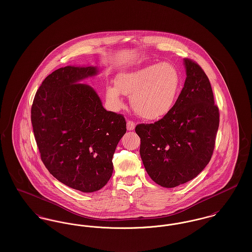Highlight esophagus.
Here are the masks:
<instances>
[{
	"label": "esophagus",
	"instance_id": "1",
	"mask_svg": "<svg viewBox=\"0 0 252 252\" xmlns=\"http://www.w3.org/2000/svg\"><path fill=\"white\" fill-rule=\"evenodd\" d=\"M135 126H136V123H135L134 121H127V123H126V128H127V130H129V131L134 130V128H135Z\"/></svg>",
	"mask_w": 252,
	"mask_h": 252
}]
</instances>
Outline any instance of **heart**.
I'll return each instance as SVG.
<instances>
[{
  "instance_id": "1",
  "label": "heart",
  "mask_w": 252,
  "mask_h": 252,
  "mask_svg": "<svg viewBox=\"0 0 252 252\" xmlns=\"http://www.w3.org/2000/svg\"><path fill=\"white\" fill-rule=\"evenodd\" d=\"M115 84L106 89V98L112 108L122 106L121 94L130 95L132 108L140 117L157 120L173 107L180 88V75L174 65L163 62L121 72Z\"/></svg>"
}]
</instances>
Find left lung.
Here are the masks:
<instances>
[{"label": "left lung", "instance_id": "1", "mask_svg": "<svg viewBox=\"0 0 252 252\" xmlns=\"http://www.w3.org/2000/svg\"><path fill=\"white\" fill-rule=\"evenodd\" d=\"M186 79L171 110L154 124H139L140 155L157 184L174 188L194 179L211 160L219 126V108L202 68L184 59Z\"/></svg>", "mask_w": 252, "mask_h": 252}]
</instances>
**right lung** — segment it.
<instances>
[{
    "label": "right lung",
    "mask_w": 252,
    "mask_h": 252,
    "mask_svg": "<svg viewBox=\"0 0 252 252\" xmlns=\"http://www.w3.org/2000/svg\"><path fill=\"white\" fill-rule=\"evenodd\" d=\"M96 67L66 66L49 74L36 91L31 122L40 158L51 175L83 192L103 188L112 157L126 132L122 114L107 111L95 91L79 83Z\"/></svg>",
    "instance_id": "add662e5"
}]
</instances>
